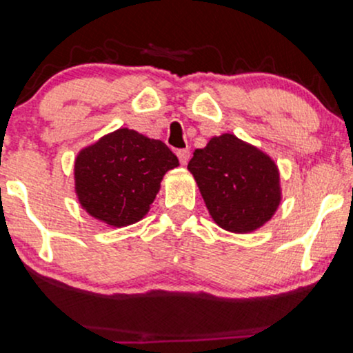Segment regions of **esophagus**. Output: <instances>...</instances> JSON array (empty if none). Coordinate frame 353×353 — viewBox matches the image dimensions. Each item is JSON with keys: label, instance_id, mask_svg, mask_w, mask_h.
<instances>
[{"label": "esophagus", "instance_id": "obj_1", "mask_svg": "<svg viewBox=\"0 0 353 353\" xmlns=\"http://www.w3.org/2000/svg\"><path fill=\"white\" fill-rule=\"evenodd\" d=\"M177 157H179V163L182 165H185L189 163V157H190V152L188 151V149H179L177 151Z\"/></svg>", "mask_w": 353, "mask_h": 353}]
</instances>
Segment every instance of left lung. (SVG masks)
<instances>
[{
	"instance_id": "obj_1",
	"label": "left lung",
	"mask_w": 353,
	"mask_h": 353,
	"mask_svg": "<svg viewBox=\"0 0 353 353\" xmlns=\"http://www.w3.org/2000/svg\"><path fill=\"white\" fill-rule=\"evenodd\" d=\"M188 169L216 224L230 232L259 229L281 204L277 165L234 134L212 137L196 149Z\"/></svg>"
}]
</instances>
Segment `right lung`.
Returning a JSON list of instances; mask_svg holds the SVG:
<instances>
[{"instance_id":"add662e5","label":"right lung","mask_w":353,"mask_h":353,"mask_svg":"<svg viewBox=\"0 0 353 353\" xmlns=\"http://www.w3.org/2000/svg\"><path fill=\"white\" fill-rule=\"evenodd\" d=\"M177 165L176 154L163 141L117 129L76 157L79 204L114 228L134 224L148 214L164 174Z\"/></svg>"}]
</instances>
